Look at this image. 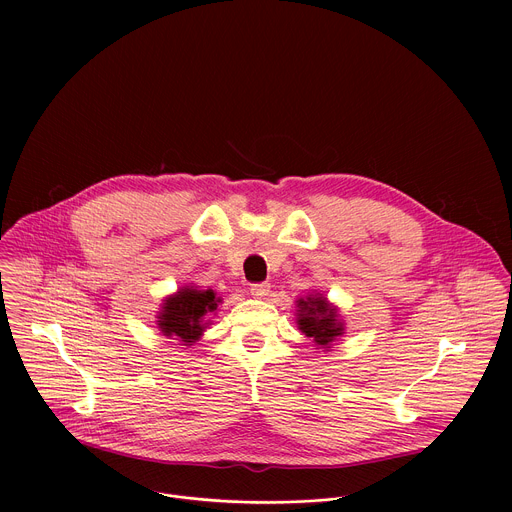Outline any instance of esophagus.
Here are the masks:
<instances>
[{
	"label": "esophagus",
	"instance_id": "obj_1",
	"mask_svg": "<svg viewBox=\"0 0 512 512\" xmlns=\"http://www.w3.org/2000/svg\"><path fill=\"white\" fill-rule=\"evenodd\" d=\"M268 292H270V284H266V282H260V284H252V286H250V293H252L254 297H258V299L266 297Z\"/></svg>",
	"mask_w": 512,
	"mask_h": 512
}]
</instances>
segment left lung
<instances>
[{"label":"left lung","mask_w":512,"mask_h":512,"mask_svg":"<svg viewBox=\"0 0 512 512\" xmlns=\"http://www.w3.org/2000/svg\"><path fill=\"white\" fill-rule=\"evenodd\" d=\"M295 323L305 337H311L317 349L331 351L333 343L345 333L339 307L323 293L311 292L295 301Z\"/></svg>","instance_id":"1"}]
</instances>
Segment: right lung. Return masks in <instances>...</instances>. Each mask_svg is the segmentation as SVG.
<instances>
[{
  "instance_id": "obj_1",
  "label": "right lung",
  "mask_w": 512,
  "mask_h": 512,
  "mask_svg": "<svg viewBox=\"0 0 512 512\" xmlns=\"http://www.w3.org/2000/svg\"><path fill=\"white\" fill-rule=\"evenodd\" d=\"M222 297L199 286H183L167 295L157 311V329L165 337H175L179 345L191 347L211 325V313L217 311Z\"/></svg>"
}]
</instances>
